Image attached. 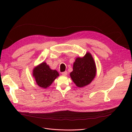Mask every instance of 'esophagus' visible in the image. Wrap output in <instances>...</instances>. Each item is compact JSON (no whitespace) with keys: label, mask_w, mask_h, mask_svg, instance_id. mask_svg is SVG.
<instances>
[{"label":"esophagus","mask_w":132,"mask_h":132,"mask_svg":"<svg viewBox=\"0 0 132 132\" xmlns=\"http://www.w3.org/2000/svg\"><path fill=\"white\" fill-rule=\"evenodd\" d=\"M62 74L64 76H66L67 75V71H64V72H63Z\"/></svg>","instance_id":"obj_1"}]
</instances>
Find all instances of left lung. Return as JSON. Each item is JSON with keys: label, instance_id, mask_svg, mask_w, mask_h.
Returning a JSON list of instances; mask_svg holds the SVG:
<instances>
[{"label": "left lung", "instance_id": "left-lung-1", "mask_svg": "<svg viewBox=\"0 0 132 132\" xmlns=\"http://www.w3.org/2000/svg\"><path fill=\"white\" fill-rule=\"evenodd\" d=\"M96 75V66L90 53L87 52L83 57L75 59L70 76L78 87H82L90 84Z\"/></svg>", "mask_w": 132, "mask_h": 132}]
</instances>
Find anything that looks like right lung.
I'll return each instance as SVG.
<instances>
[{
	"label": "right lung",
	"instance_id": "right-lung-1",
	"mask_svg": "<svg viewBox=\"0 0 132 132\" xmlns=\"http://www.w3.org/2000/svg\"><path fill=\"white\" fill-rule=\"evenodd\" d=\"M59 75L56 70L51 69L45 62L36 66L32 71V76L37 84L43 89H46L51 86Z\"/></svg>",
	"mask_w": 132,
	"mask_h": 132
}]
</instances>
